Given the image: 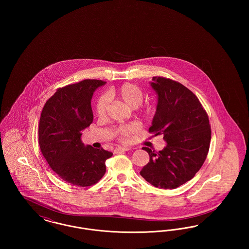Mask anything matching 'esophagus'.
<instances>
[{
  "mask_svg": "<svg viewBox=\"0 0 249 249\" xmlns=\"http://www.w3.org/2000/svg\"><path fill=\"white\" fill-rule=\"evenodd\" d=\"M130 148L129 147H118L115 149V153H121V152H125V151H129Z\"/></svg>",
  "mask_w": 249,
  "mask_h": 249,
  "instance_id": "obj_1",
  "label": "esophagus"
}]
</instances>
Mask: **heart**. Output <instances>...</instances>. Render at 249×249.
<instances>
[{"label": "heart", "mask_w": 249, "mask_h": 249, "mask_svg": "<svg viewBox=\"0 0 249 249\" xmlns=\"http://www.w3.org/2000/svg\"><path fill=\"white\" fill-rule=\"evenodd\" d=\"M107 98H117L126 104L131 108H136L141 105L142 102V90L133 84H124L118 89H110L107 93ZM108 101L107 97L102 96L99 98L96 104V112L100 118L106 116ZM138 130L136 124H127L122 125L116 130V134L119 136V140L122 142H128L130 140V134Z\"/></svg>", "instance_id": "b5f03b06"}]
</instances>
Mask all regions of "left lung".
I'll use <instances>...</instances> for the list:
<instances>
[{"instance_id":"obj_1","label":"left lung","mask_w":249,"mask_h":249,"mask_svg":"<svg viewBox=\"0 0 249 249\" xmlns=\"http://www.w3.org/2000/svg\"><path fill=\"white\" fill-rule=\"evenodd\" d=\"M151 87L158 105L149 132L163 135L165 147L149 154L140 175L159 189H177L194 178L210 146L211 127L206 111L188 88L172 79L154 76Z\"/></svg>"}]
</instances>
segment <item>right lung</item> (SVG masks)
I'll return each instance as SVG.
<instances>
[{
    "label": "right lung",
    "mask_w": 249,
    "mask_h": 249,
    "mask_svg": "<svg viewBox=\"0 0 249 249\" xmlns=\"http://www.w3.org/2000/svg\"><path fill=\"white\" fill-rule=\"evenodd\" d=\"M107 82L86 79L59 88L41 113L38 129L40 149L50 168L63 181L89 187L106 174V160L113 153L84 145L82 131L93 120L90 101Z\"/></svg>",
    "instance_id": "add662e5"
}]
</instances>
